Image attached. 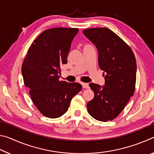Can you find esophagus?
<instances>
[{
	"mask_svg": "<svg viewBox=\"0 0 154 154\" xmlns=\"http://www.w3.org/2000/svg\"><path fill=\"white\" fill-rule=\"evenodd\" d=\"M82 85L83 88H89V84L86 83H82Z\"/></svg>",
	"mask_w": 154,
	"mask_h": 154,
	"instance_id": "obj_1",
	"label": "esophagus"
}]
</instances>
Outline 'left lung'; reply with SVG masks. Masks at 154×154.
I'll return each mask as SVG.
<instances>
[{"mask_svg": "<svg viewBox=\"0 0 154 154\" xmlns=\"http://www.w3.org/2000/svg\"><path fill=\"white\" fill-rule=\"evenodd\" d=\"M83 32L96 45L99 67L106 73L103 86L93 83L90 84L94 97L87 104L88 113L96 120H113L134 93L135 56L131 48L110 29L90 28Z\"/></svg>", "mask_w": 154, "mask_h": 154, "instance_id": "obj_1", "label": "left lung"}]
</instances>
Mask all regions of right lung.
Listing matches in <instances>:
<instances>
[{
  "label": "right lung",
  "instance_id": "1",
  "mask_svg": "<svg viewBox=\"0 0 154 154\" xmlns=\"http://www.w3.org/2000/svg\"><path fill=\"white\" fill-rule=\"evenodd\" d=\"M78 28L46 30L31 44L22 66L25 86L34 105L43 116L57 118L67 111L73 96L82 89L79 83L59 80L61 67L66 64Z\"/></svg>",
  "mask_w": 154,
  "mask_h": 154
}]
</instances>
